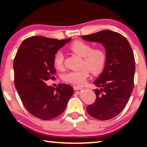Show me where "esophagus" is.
Segmentation results:
<instances>
[{
    "label": "esophagus",
    "mask_w": 147,
    "mask_h": 147,
    "mask_svg": "<svg viewBox=\"0 0 147 147\" xmlns=\"http://www.w3.org/2000/svg\"><path fill=\"white\" fill-rule=\"evenodd\" d=\"M73 88L74 90H78V89H81L82 88V87L81 86H73Z\"/></svg>",
    "instance_id": "1"
}]
</instances>
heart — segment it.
<instances>
[{
  "label": "heart",
  "mask_w": 147,
  "mask_h": 147,
  "mask_svg": "<svg viewBox=\"0 0 147 147\" xmlns=\"http://www.w3.org/2000/svg\"><path fill=\"white\" fill-rule=\"evenodd\" d=\"M69 49L74 54L82 58L81 67L84 68L63 74L62 76L63 80L76 86H82L86 82L89 74V70L94 74L102 71L107 61V54L104 49L101 47L93 49L91 44L82 41H74ZM63 61V53L59 50L54 54V66L58 69H62Z\"/></svg>",
  "instance_id": "1"
}]
</instances>
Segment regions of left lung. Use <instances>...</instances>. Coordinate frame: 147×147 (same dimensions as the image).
I'll return each instance as SVG.
<instances>
[{"instance_id":"1","label":"left lung","mask_w":147,"mask_h":147,"mask_svg":"<svg viewBox=\"0 0 147 147\" xmlns=\"http://www.w3.org/2000/svg\"><path fill=\"white\" fill-rule=\"evenodd\" d=\"M81 37L100 43L106 49L105 67L93 82L98 88L94 90L96 100L87 107V111L94 119L109 120L123 111L132 93L136 70L132 49L125 37L109 30Z\"/></svg>"}]
</instances>
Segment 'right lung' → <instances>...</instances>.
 <instances>
[{
	"mask_svg": "<svg viewBox=\"0 0 147 147\" xmlns=\"http://www.w3.org/2000/svg\"><path fill=\"white\" fill-rule=\"evenodd\" d=\"M71 40L32 36L24 39L13 60L14 84L24 108L41 120H51L63 112L73 87L59 84L56 88L45 82L56 74L54 54Z\"/></svg>",
	"mask_w": 147,
	"mask_h": 147,
	"instance_id": "obj_1",
	"label": "right lung"
}]
</instances>
